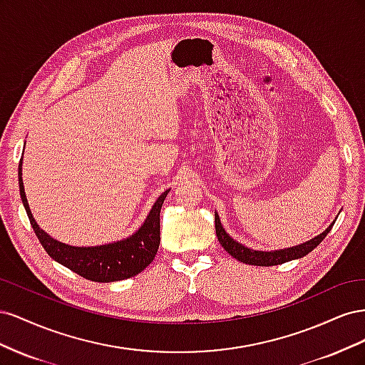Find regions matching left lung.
<instances>
[{
  "instance_id": "obj_1",
  "label": "left lung",
  "mask_w": 365,
  "mask_h": 365,
  "mask_svg": "<svg viewBox=\"0 0 365 365\" xmlns=\"http://www.w3.org/2000/svg\"><path fill=\"white\" fill-rule=\"evenodd\" d=\"M334 224L335 222L330 224L322 235H318L314 239L304 242V244H302V245L277 250V251H256V250H251L245 245L239 244V242H236L233 237H230L225 233L222 224H220L217 213H215L216 236H217V240L220 242V245L224 247V250L230 254V256H233L239 262H244L248 264H256V267H272V264H280L284 262H291L294 259L304 257L306 254H309L312 250H315L319 244H322L323 239L329 235V231L332 230Z\"/></svg>"
}]
</instances>
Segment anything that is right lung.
Instances as JSON below:
<instances>
[{"label": "right lung", "mask_w": 365, "mask_h": 365, "mask_svg": "<svg viewBox=\"0 0 365 365\" xmlns=\"http://www.w3.org/2000/svg\"><path fill=\"white\" fill-rule=\"evenodd\" d=\"M21 169H23V158L18 165L21 200H23L30 224L35 230L41 245L51 259L59 262L73 272L79 274L81 277L97 283H109L134 277L148 268L150 262L155 259L160 247V212L169 190L158 196L146 220L132 236L98 247H71L53 239L36 224L27 202L23 170Z\"/></svg>", "instance_id": "1"}]
</instances>
